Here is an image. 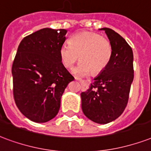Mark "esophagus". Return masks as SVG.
<instances>
[{
	"label": "esophagus",
	"mask_w": 151,
	"mask_h": 151,
	"mask_svg": "<svg viewBox=\"0 0 151 151\" xmlns=\"http://www.w3.org/2000/svg\"><path fill=\"white\" fill-rule=\"evenodd\" d=\"M76 80H78L79 82H80L81 85H85V83H86V81L84 80H82V79H81V78H75Z\"/></svg>",
	"instance_id": "obj_1"
}]
</instances>
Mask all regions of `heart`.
I'll return each instance as SVG.
<instances>
[{"mask_svg": "<svg viewBox=\"0 0 151 151\" xmlns=\"http://www.w3.org/2000/svg\"><path fill=\"white\" fill-rule=\"evenodd\" d=\"M70 43H63L59 49L62 63L70 69L79 59L81 61L73 72L84 75L92 72L99 73L107 67L111 57V47L106 38L95 32H81L74 35Z\"/></svg>", "mask_w": 151, "mask_h": 151, "instance_id": "1", "label": "heart"}]
</instances>
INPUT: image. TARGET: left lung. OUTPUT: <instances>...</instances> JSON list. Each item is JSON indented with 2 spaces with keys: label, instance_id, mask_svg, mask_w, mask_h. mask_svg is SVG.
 Listing matches in <instances>:
<instances>
[{
  "label": "left lung",
  "instance_id": "8db88e82",
  "mask_svg": "<svg viewBox=\"0 0 151 151\" xmlns=\"http://www.w3.org/2000/svg\"><path fill=\"white\" fill-rule=\"evenodd\" d=\"M110 41L109 65L81 93V109L87 118L97 124L113 121L124 112L134 79L133 52L126 40L113 30L104 27Z\"/></svg>",
  "mask_w": 151,
  "mask_h": 151
}]
</instances>
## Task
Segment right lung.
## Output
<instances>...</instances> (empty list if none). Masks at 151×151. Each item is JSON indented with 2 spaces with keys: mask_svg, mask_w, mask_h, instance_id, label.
Returning <instances> with one entry per match:
<instances>
[{
  "mask_svg": "<svg viewBox=\"0 0 151 151\" xmlns=\"http://www.w3.org/2000/svg\"><path fill=\"white\" fill-rule=\"evenodd\" d=\"M66 32L42 28L24 38L17 49L12 67L15 103L24 116L35 123L56 116L64 90L74 79L59 55Z\"/></svg>",
  "mask_w": 151,
  "mask_h": 151,
  "instance_id": "right-lung-1",
  "label": "right lung"
}]
</instances>
